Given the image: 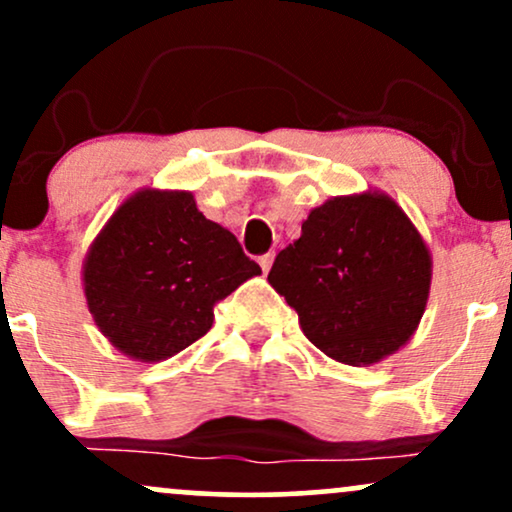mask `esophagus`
Returning a JSON list of instances; mask_svg holds the SVG:
<instances>
[{
	"mask_svg": "<svg viewBox=\"0 0 512 512\" xmlns=\"http://www.w3.org/2000/svg\"><path fill=\"white\" fill-rule=\"evenodd\" d=\"M272 264H274V252H267V255L260 257V267H262L264 274H267L269 269H272Z\"/></svg>",
	"mask_w": 512,
	"mask_h": 512,
	"instance_id": "obj_1",
	"label": "esophagus"
}]
</instances>
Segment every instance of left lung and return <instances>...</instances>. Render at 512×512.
Listing matches in <instances>:
<instances>
[{"label": "left lung", "mask_w": 512, "mask_h": 512, "mask_svg": "<svg viewBox=\"0 0 512 512\" xmlns=\"http://www.w3.org/2000/svg\"><path fill=\"white\" fill-rule=\"evenodd\" d=\"M431 276L419 228L390 195L366 190L310 209L301 238L276 255L267 281L322 354L373 366L414 337Z\"/></svg>", "instance_id": "8db88e82"}]
</instances>
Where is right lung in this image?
I'll use <instances>...</instances> for the list:
<instances>
[{
	"label": "right lung",
	"mask_w": 512,
	"mask_h": 512,
	"mask_svg": "<svg viewBox=\"0 0 512 512\" xmlns=\"http://www.w3.org/2000/svg\"><path fill=\"white\" fill-rule=\"evenodd\" d=\"M262 274L187 190L142 187L113 211L81 267L88 313L132 361L180 354L214 325V305Z\"/></svg>",
	"instance_id": "1"
}]
</instances>
